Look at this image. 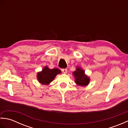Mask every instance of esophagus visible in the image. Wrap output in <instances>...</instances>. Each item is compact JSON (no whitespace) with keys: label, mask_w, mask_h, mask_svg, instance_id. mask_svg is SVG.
<instances>
[{"label":"esophagus","mask_w":128,"mask_h":128,"mask_svg":"<svg viewBox=\"0 0 128 128\" xmlns=\"http://www.w3.org/2000/svg\"><path fill=\"white\" fill-rule=\"evenodd\" d=\"M62 71L64 73H65V74H66V73L67 72V69H62Z\"/></svg>","instance_id":"obj_1"}]
</instances>
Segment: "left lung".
Returning <instances> with one entry per match:
<instances>
[{"instance_id":"obj_1","label":"left lung","mask_w":128,"mask_h":128,"mask_svg":"<svg viewBox=\"0 0 128 128\" xmlns=\"http://www.w3.org/2000/svg\"><path fill=\"white\" fill-rule=\"evenodd\" d=\"M75 78V82L79 86H86L88 84L90 78L85 75V72L80 68H77L76 71L73 72Z\"/></svg>"}]
</instances>
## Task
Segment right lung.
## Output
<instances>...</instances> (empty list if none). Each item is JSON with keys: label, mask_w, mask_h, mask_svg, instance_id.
<instances>
[{"label": "right lung", "mask_w": 128, "mask_h": 128, "mask_svg": "<svg viewBox=\"0 0 128 128\" xmlns=\"http://www.w3.org/2000/svg\"><path fill=\"white\" fill-rule=\"evenodd\" d=\"M61 72L60 70L57 68L50 69L47 66H46L41 72L38 73V80L40 84L48 85L53 80L57 74H60Z\"/></svg>", "instance_id": "1"}]
</instances>
